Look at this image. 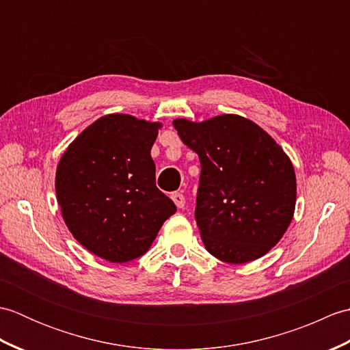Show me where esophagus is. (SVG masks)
<instances>
[{"label":"esophagus","mask_w":350,"mask_h":350,"mask_svg":"<svg viewBox=\"0 0 350 350\" xmlns=\"http://www.w3.org/2000/svg\"><path fill=\"white\" fill-rule=\"evenodd\" d=\"M171 198H173V202H174V204L179 207V209H183L185 207V196L182 194V192H173V194H171Z\"/></svg>","instance_id":"esophagus-1"}]
</instances>
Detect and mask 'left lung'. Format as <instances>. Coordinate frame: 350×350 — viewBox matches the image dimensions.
Listing matches in <instances>:
<instances>
[{
  "instance_id": "obj_1",
  "label": "left lung",
  "mask_w": 350,
  "mask_h": 350,
  "mask_svg": "<svg viewBox=\"0 0 350 350\" xmlns=\"http://www.w3.org/2000/svg\"><path fill=\"white\" fill-rule=\"evenodd\" d=\"M200 158L196 221L206 250L241 265L277 245L293 217L292 162L267 133L241 116L173 122Z\"/></svg>"
}]
</instances>
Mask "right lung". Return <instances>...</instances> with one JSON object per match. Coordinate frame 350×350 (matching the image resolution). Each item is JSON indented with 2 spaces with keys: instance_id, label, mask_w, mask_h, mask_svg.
Returning a JSON list of instances; mask_svg holds the SVG:
<instances>
[{
  "instance_id": "obj_1",
  "label": "right lung",
  "mask_w": 350,
  "mask_h": 350,
  "mask_svg": "<svg viewBox=\"0 0 350 350\" xmlns=\"http://www.w3.org/2000/svg\"><path fill=\"white\" fill-rule=\"evenodd\" d=\"M159 126L126 114L100 117L58 163L55 191L66 226L108 262L143 256L176 212L156 187L150 150Z\"/></svg>"
}]
</instances>
